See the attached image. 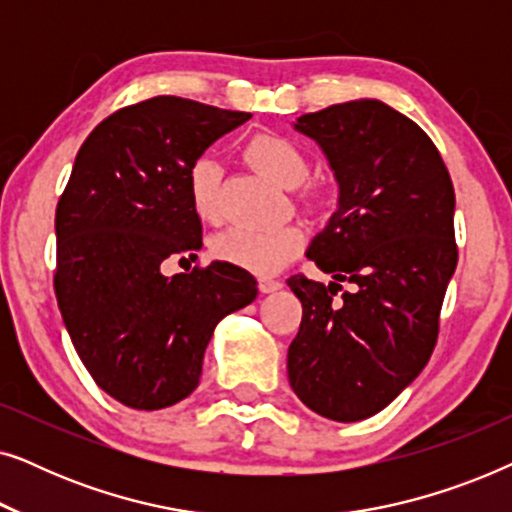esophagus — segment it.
I'll return each mask as SVG.
<instances>
[{
    "label": "esophagus",
    "instance_id": "obj_1",
    "mask_svg": "<svg viewBox=\"0 0 512 512\" xmlns=\"http://www.w3.org/2000/svg\"><path fill=\"white\" fill-rule=\"evenodd\" d=\"M282 282H279V279H272V277H263V279H258V289H261V293H275V291H279L282 289Z\"/></svg>",
    "mask_w": 512,
    "mask_h": 512
}]
</instances>
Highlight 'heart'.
<instances>
[{
  "label": "heart",
  "mask_w": 512,
  "mask_h": 512,
  "mask_svg": "<svg viewBox=\"0 0 512 512\" xmlns=\"http://www.w3.org/2000/svg\"><path fill=\"white\" fill-rule=\"evenodd\" d=\"M244 158L258 172L284 188H298L310 174L305 153L289 137L263 132L251 137L244 146ZM221 167L214 158L202 156L193 160L186 174L188 198L195 216L205 223H216L221 219L219 200ZM305 235L298 226H275V228H247L235 226L223 230L214 237L212 251L221 261L233 263L237 268L272 275L282 265L291 261L303 247Z\"/></svg>",
  "instance_id": "1"
}]
</instances>
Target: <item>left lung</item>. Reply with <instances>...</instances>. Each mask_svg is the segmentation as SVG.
Here are the masks:
<instances>
[{"label":"left lung","mask_w":512,"mask_h":512,"mask_svg":"<svg viewBox=\"0 0 512 512\" xmlns=\"http://www.w3.org/2000/svg\"><path fill=\"white\" fill-rule=\"evenodd\" d=\"M293 128L326 153L340 198L307 249L335 282L286 279L303 303L289 382L317 415L359 422L387 408L436 347L457 268L452 179L429 135L380 100L333 104Z\"/></svg>","instance_id":"8db88e82"}]
</instances>
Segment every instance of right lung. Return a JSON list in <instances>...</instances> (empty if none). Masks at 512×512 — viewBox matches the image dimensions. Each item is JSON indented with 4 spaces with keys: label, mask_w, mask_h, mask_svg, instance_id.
<instances>
[{
    "label": "right lung",
    "mask_w": 512,
    "mask_h": 512,
    "mask_svg": "<svg viewBox=\"0 0 512 512\" xmlns=\"http://www.w3.org/2000/svg\"><path fill=\"white\" fill-rule=\"evenodd\" d=\"M249 118L160 95L104 118L76 153L55 209V298L90 377L128 408L191 396L216 324L256 298V279L233 263L160 270L202 247L188 167Z\"/></svg>",
    "instance_id": "obj_1"
}]
</instances>
